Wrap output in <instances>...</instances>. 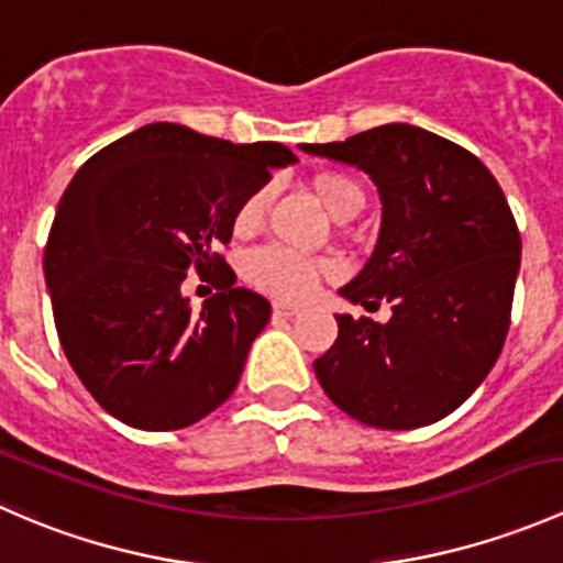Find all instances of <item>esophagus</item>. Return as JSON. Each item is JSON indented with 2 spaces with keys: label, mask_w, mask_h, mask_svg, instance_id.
<instances>
[{
  "label": "esophagus",
  "mask_w": 563,
  "mask_h": 563,
  "mask_svg": "<svg viewBox=\"0 0 563 563\" xmlns=\"http://www.w3.org/2000/svg\"><path fill=\"white\" fill-rule=\"evenodd\" d=\"M275 316H280V318H294V316H299V308H294V305H286V302H275Z\"/></svg>",
  "instance_id": "1"
}]
</instances>
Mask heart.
I'll return each mask as SVG.
<instances>
[{
    "instance_id": "obj_1",
    "label": "heart",
    "mask_w": 563,
    "mask_h": 563,
    "mask_svg": "<svg viewBox=\"0 0 563 563\" xmlns=\"http://www.w3.org/2000/svg\"><path fill=\"white\" fill-rule=\"evenodd\" d=\"M310 190L323 209L334 220H349L365 207V187L351 174L338 168H323L310 179ZM266 209H269V187H258L245 201L240 203L234 214V231L240 236L255 234L264 225ZM245 272L250 283L264 291L283 299H308L316 291L323 277H332L338 264L329 258H305L283 247H261L247 258Z\"/></svg>"
}]
</instances>
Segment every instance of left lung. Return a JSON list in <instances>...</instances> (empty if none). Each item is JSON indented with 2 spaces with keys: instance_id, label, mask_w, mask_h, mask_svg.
<instances>
[{
  "instance_id": "8db88e82",
  "label": "left lung",
  "mask_w": 563,
  "mask_h": 563,
  "mask_svg": "<svg viewBox=\"0 0 563 563\" xmlns=\"http://www.w3.org/2000/svg\"><path fill=\"white\" fill-rule=\"evenodd\" d=\"M302 150L376 181L382 234L340 294L391 302L387 323L334 316L338 340L313 362L318 382L371 428L439 422L485 382L509 332L520 231L504 190L479 157L413 124Z\"/></svg>"
}]
</instances>
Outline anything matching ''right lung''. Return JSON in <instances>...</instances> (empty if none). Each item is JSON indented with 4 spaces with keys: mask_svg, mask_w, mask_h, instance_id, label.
Returning a JSON list of instances; mask_svg holds the SVG:
<instances>
[{
    "mask_svg": "<svg viewBox=\"0 0 563 563\" xmlns=\"http://www.w3.org/2000/svg\"><path fill=\"white\" fill-rule=\"evenodd\" d=\"M294 161L275 141L231 144L155 122L73 176L45 242V286L67 362L119 422L179 430L236 389L272 308L234 286L220 247L240 203ZM190 268L219 288L201 314L180 297Z\"/></svg>",
    "mask_w": 563,
    "mask_h": 563,
    "instance_id": "add662e5",
    "label": "right lung"
}]
</instances>
